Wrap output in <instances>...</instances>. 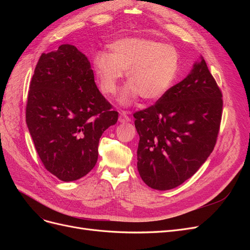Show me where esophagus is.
I'll use <instances>...</instances> for the list:
<instances>
[{
  "label": "esophagus",
  "instance_id": "obj_1",
  "mask_svg": "<svg viewBox=\"0 0 250 250\" xmlns=\"http://www.w3.org/2000/svg\"><path fill=\"white\" fill-rule=\"evenodd\" d=\"M119 122L120 123H127V122H130V118L127 116V113L125 111L121 112V115L119 117Z\"/></svg>",
  "mask_w": 250,
  "mask_h": 250
}]
</instances>
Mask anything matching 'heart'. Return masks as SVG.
<instances>
[{
    "mask_svg": "<svg viewBox=\"0 0 250 250\" xmlns=\"http://www.w3.org/2000/svg\"><path fill=\"white\" fill-rule=\"evenodd\" d=\"M93 66L101 90L109 97L118 93L127 73L129 85L119 102L128 106L139 96L149 102L165 96L177 75L179 54L171 44L145 37H126L110 43L109 53H97Z\"/></svg>",
    "mask_w": 250,
    "mask_h": 250,
    "instance_id": "1",
    "label": "heart"
}]
</instances>
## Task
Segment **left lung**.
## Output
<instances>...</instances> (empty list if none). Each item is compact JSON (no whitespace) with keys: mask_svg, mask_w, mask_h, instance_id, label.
I'll return each mask as SVG.
<instances>
[{"mask_svg":"<svg viewBox=\"0 0 250 250\" xmlns=\"http://www.w3.org/2000/svg\"><path fill=\"white\" fill-rule=\"evenodd\" d=\"M222 94L206 60L146 109L135 112L138 170L148 187L166 191L192 177L214 150Z\"/></svg>","mask_w":250,"mask_h":250,"instance_id":"8db88e82","label":"left lung"}]
</instances>
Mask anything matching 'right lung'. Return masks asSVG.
<instances>
[{"instance_id":"obj_1","label":"right lung","mask_w":250,"mask_h":250,"mask_svg":"<svg viewBox=\"0 0 250 250\" xmlns=\"http://www.w3.org/2000/svg\"><path fill=\"white\" fill-rule=\"evenodd\" d=\"M117 121L82 52L66 43L42 53L30 83L26 123L44 168L62 181L85 176L97 163L102 133Z\"/></svg>"}]
</instances>
